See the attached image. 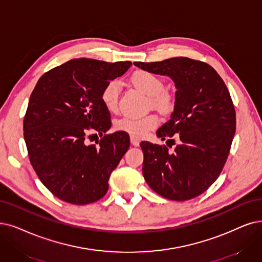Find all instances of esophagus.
<instances>
[{"mask_svg": "<svg viewBox=\"0 0 262 262\" xmlns=\"http://www.w3.org/2000/svg\"><path fill=\"white\" fill-rule=\"evenodd\" d=\"M130 141H131V144H132L133 146H139V145H140V142H141L138 138H135V137H131V138H130Z\"/></svg>", "mask_w": 262, "mask_h": 262, "instance_id": "esophagus-1", "label": "esophagus"}]
</instances>
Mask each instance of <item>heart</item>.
<instances>
[{
	"instance_id": "b5f03b06",
	"label": "heart",
	"mask_w": 262,
	"mask_h": 262,
	"mask_svg": "<svg viewBox=\"0 0 262 262\" xmlns=\"http://www.w3.org/2000/svg\"><path fill=\"white\" fill-rule=\"evenodd\" d=\"M131 82L138 89L149 97V104L163 112L170 111L173 106V97L169 91L164 90V81L151 72L139 70L131 76ZM120 92V81L110 80L101 92V101L108 112L118 110V99ZM159 117L155 114L145 115L142 117L123 116L115 122V129L128 133L135 138H143L152 129L158 127Z\"/></svg>"
}]
</instances>
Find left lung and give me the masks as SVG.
Listing matches in <instances>:
<instances>
[{
  "label": "left lung",
  "instance_id": "8db88e82",
  "mask_svg": "<svg viewBox=\"0 0 262 262\" xmlns=\"http://www.w3.org/2000/svg\"><path fill=\"white\" fill-rule=\"evenodd\" d=\"M134 66L170 76L176 87L174 112L157 137L164 141L175 134L180 144L171 152L165 145L142 142L144 179L163 198L190 200L218 179L231 148L236 118L229 90L218 73L199 60L176 57ZM167 141L175 145L174 139Z\"/></svg>",
  "mask_w": 262,
  "mask_h": 262
}]
</instances>
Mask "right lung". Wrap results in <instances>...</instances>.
<instances>
[{"label":"right lung","instance_id":"add662e5","mask_svg":"<svg viewBox=\"0 0 262 262\" xmlns=\"http://www.w3.org/2000/svg\"><path fill=\"white\" fill-rule=\"evenodd\" d=\"M131 64L73 59L41 75L31 93L24 119L29 159L39 181L60 200L83 205L107 192L130 139L121 131L106 134L111 114L101 92ZM97 132L100 142L89 145L88 139Z\"/></svg>","mask_w":262,"mask_h":262}]
</instances>
